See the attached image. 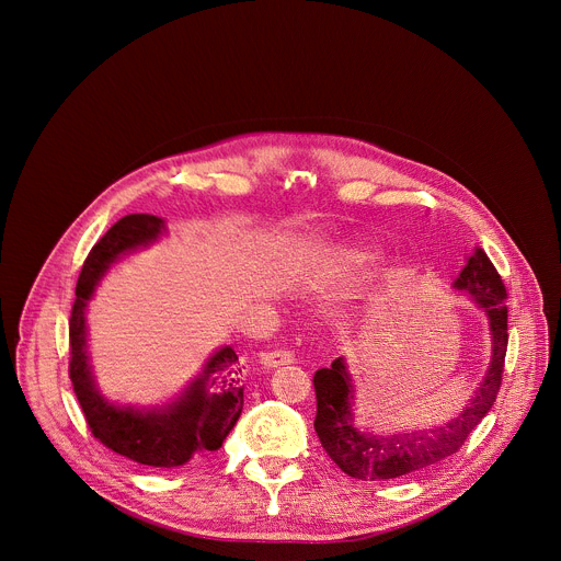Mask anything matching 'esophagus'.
Returning <instances> with one entry per match:
<instances>
[{"label":"esophagus","instance_id":"34e87169","mask_svg":"<svg viewBox=\"0 0 561 561\" xmlns=\"http://www.w3.org/2000/svg\"><path fill=\"white\" fill-rule=\"evenodd\" d=\"M293 362H295V355L290 351H271V353L262 355V364L266 368H277V366H286Z\"/></svg>","mask_w":561,"mask_h":561}]
</instances>
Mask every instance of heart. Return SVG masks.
<instances>
[{
    "instance_id": "1",
    "label": "heart",
    "mask_w": 561,
    "mask_h": 561,
    "mask_svg": "<svg viewBox=\"0 0 561 561\" xmlns=\"http://www.w3.org/2000/svg\"><path fill=\"white\" fill-rule=\"evenodd\" d=\"M383 260V249L373 242H351L329 255V273L342 282H357Z\"/></svg>"
}]
</instances>
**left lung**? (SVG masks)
I'll list each match as a JSON object with an SVG mask.
<instances>
[{
	"instance_id": "1",
	"label": "left lung",
	"mask_w": 561,
	"mask_h": 561,
	"mask_svg": "<svg viewBox=\"0 0 561 561\" xmlns=\"http://www.w3.org/2000/svg\"><path fill=\"white\" fill-rule=\"evenodd\" d=\"M455 290L466 293L489 319L491 364L470 394L468 404L448 422L433 428H409L377 435L355 424V383L346 357H337L329 368H319L312 377L317 394L314 431L329 457L351 477L364 482L404 477L433 466L466 442L472 428L493 409L508 346L506 288L500 273L482 249L466 257V266L453 282Z\"/></svg>"
}]
</instances>
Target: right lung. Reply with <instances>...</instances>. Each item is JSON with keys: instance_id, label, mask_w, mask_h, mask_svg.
Wrapping results in <instances>:
<instances>
[{"instance_id": "right-lung-1", "label": "right lung", "mask_w": 561, "mask_h": 561, "mask_svg": "<svg viewBox=\"0 0 561 561\" xmlns=\"http://www.w3.org/2000/svg\"><path fill=\"white\" fill-rule=\"evenodd\" d=\"M167 232L162 217L146 213L126 215L108 228L79 273L68 333L70 381L93 435L111 450L154 468H178L219 450L244 409V368L230 346L217 348L204 370L167 404H117L98 386L89 355V301L115 262L148 249Z\"/></svg>"}]
</instances>
